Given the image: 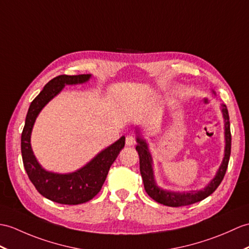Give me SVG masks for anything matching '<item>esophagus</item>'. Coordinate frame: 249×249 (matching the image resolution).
<instances>
[{"label": "esophagus", "mask_w": 249, "mask_h": 249, "mask_svg": "<svg viewBox=\"0 0 249 249\" xmlns=\"http://www.w3.org/2000/svg\"><path fill=\"white\" fill-rule=\"evenodd\" d=\"M125 143H126V145H128V146L134 145V144L136 143V137L132 135H128L125 139Z\"/></svg>", "instance_id": "1"}]
</instances>
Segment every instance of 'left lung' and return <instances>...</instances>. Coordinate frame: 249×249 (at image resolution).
<instances>
[{"instance_id": "1", "label": "left lung", "mask_w": 249, "mask_h": 249, "mask_svg": "<svg viewBox=\"0 0 249 249\" xmlns=\"http://www.w3.org/2000/svg\"><path fill=\"white\" fill-rule=\"evenodd\" d=\"M222 112L225 121V155L223 162L219 166V169L216 173L215 177L212 179L210 183L208 184L206 188L199 191H190V192H171V191H165L163 189H160L155 182L154 179V172H153V160L152 156L148 152V146L145 140H143L140 136L138 135L137 138V146L136 149L139 154V158H140V173L143 179L144 189H145L146 193L151 196V197L157 201L159 204H162L164 206L169 207H181V206H188L197 203L205 199L208 196L211 195L217 187L221 184L223 178L226 174L227 166L230 158V152H231V132H230V122H229V114L226 105H222Z\"/></svg>"}]
</instances>
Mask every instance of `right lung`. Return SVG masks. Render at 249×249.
<instances>
[{
    "label": "right lung",
    "mask_w": 249,
    "mask_h": 249,
    "mask_svg": "<svg viewBox=\"0 0 249 249\" xmlns=\"http://www.w3.org/2000/svg\"><path fill=\"white\" fill-rule=\"evenodd\" d=\"M90 77L91 74L59 75L51 79L28 108L21 136L22 159L28 178L45 198L62 205H79L93 198L101 191L109 169L125 145V137H121L117 142L95 156L88 164L69 174L45 171L35 157L31 146V135L39 112L66 85L83 84L88 82Z\"/></svg>",
    "instance_id": "1"
}]
</instances>
